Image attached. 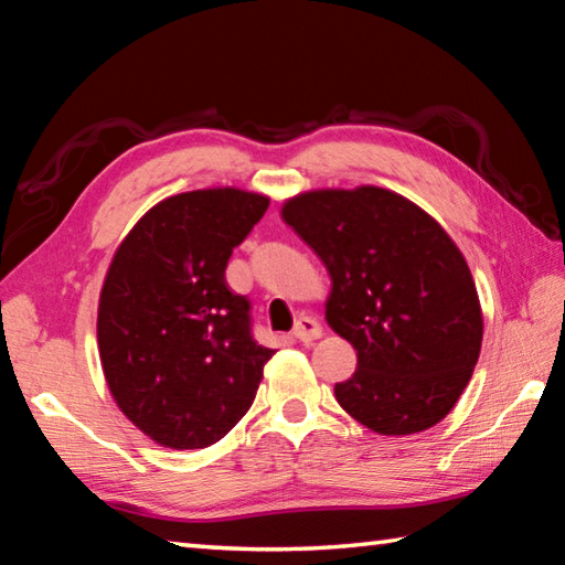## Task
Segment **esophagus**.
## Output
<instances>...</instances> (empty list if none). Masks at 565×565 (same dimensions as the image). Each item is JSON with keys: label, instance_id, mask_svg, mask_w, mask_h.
Listing matches in <instances>:
<instances>
[{"label": "esophagus", "instance_id": "1", "mask_svg": "<svg viewBox=\"0 0 565 565\" xmlns=\"http://www.w3.org/2000/svg\"><path fill=\"white\" fill-rule=\"evenodd\" d=\"M322 334V328H320V322L316 320V318H310V316H301L296 320V328H294V338L296 340H301V342H313V340H318Z\"/></svg>", "mask_w": 565, "mask_h": 565}]
</instances>
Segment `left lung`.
<instances>
[{"label": "left lung", "instance_id": "obj_1", "mask_svg": "<svg viewBox=\"0 0 565 565\" xmlns=\"http://www.w3.org/2000/svg\"><path fill=\"white\" fill-rule=\"evenodd\" d=\"M281 218L332 279L328 326L356 350L334 398L379 435H415L449 415L481 354L471 269L444 227L381 186L306 191Z\"/></svg>", "mask_w": 565, "mask_h": 565}]
</instances>
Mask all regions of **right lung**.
<instances>
[{
  "instance_id": "1",
  "label": "right lung",
  "mask_w": 565,
  "mask_h": 565,
  "mask_svg": "<svg viewBox=\"0 0 565 565\" xmlns=\"http://www.w3.org/2000/svg\"><path fill=\"white\" fill-rule=\"evenodd\" d=\"M269 206L221 186L160 201L118 245L99 296L106 383L142 435L203 449L249 411L274 350L252 338L249 301L225 267Z\"/></svg>"
}]
</instances>
